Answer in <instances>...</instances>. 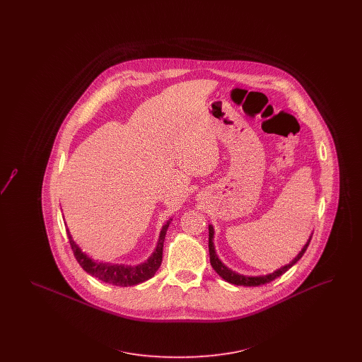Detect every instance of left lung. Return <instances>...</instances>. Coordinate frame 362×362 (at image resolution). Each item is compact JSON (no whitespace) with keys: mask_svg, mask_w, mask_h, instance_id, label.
<instances>
[{"mask_svg":"<svg viewBox=\"0 0 362 362\" xmlns=\"http://www.w3.org/2000/svg\"><path fill=\"white\" fill-rule=\"evenodd\" d=\"M312 239V235L310 236V239L307 240V243L304 244V247L301 248V251L292 259L288 264L276 269V272L270 273V274H264V276H243L239 273H235L233 270H230L229 267H226L224 263L220 260L217 252H216V248H214V228L213 225H209V255H210V263H211V267L216 270V273L221 278H224L226 282L229 284H233V285H241V286H259V285H263V284H269L272 282L273 279H276V276H282L284 273H286L293 264H296L301 257L304 255V252L307 251L308 245H310V241Z\"/></svg>","mask_w":362,"mask_h":362,"instance_id":"8db88e82","label":"left lung"}]
</instances>
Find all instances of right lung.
I'll return each mask as SVG.
<instances>
[{
    "label": "right lung",
    "instance_id": "right-lung-1",
    "mask_svg": "<svg viewBox=\"0 0 362 362\" xmlns=\"http://www.w3.org/2000/svg\"><path fill=\"white\" fill-rule=\"evenodd\" d=\"M171 221L173 220H168L165 224L163 225L152 255L145 262L136 264V266L95 260L89 255H86V252L76 244V241L73 240V238L70 235L69 229H66V232H68V238H69L70 247L73 250V254L77 259V262L80 263V266L86 270L88 274L99 278L105 284H111V285H117V286H133V285L148 281L149 278L155 276L156 272L158 270L161 260H163V247H164V240H165V233H167V229L171 224Z\"/></svg>",
    "mask_w": 362,
    "mask_h": 362
}]
</instances>
